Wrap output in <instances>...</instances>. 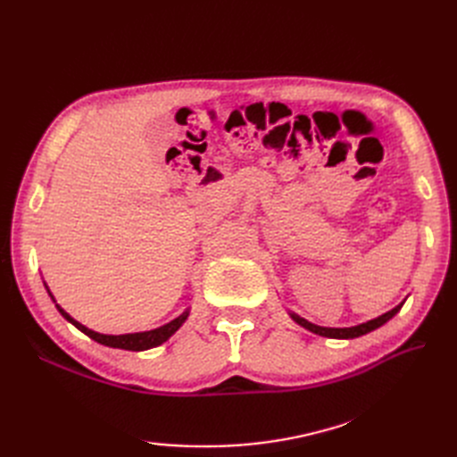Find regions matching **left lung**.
<instances>
[{
  "mask_svg": "<svg viewBox=\"0 0 457 457\" xmlns=\"http://www.w3.org/2000/svg\"><path fill=\"white\" fill-rule=\"evenodd\" d=\"M403 305H404V303H400V305H396L393 311L385 312V314H381V316H378V318H373V320H370V322H366V324L354 326V328H322V326H314V324L307 322L305 318H299L297 314H292V318H294V320H295L299 326L307 328L309 331H312V334H316V336L331 337V339H353V337H361V336L368 334V331L383 326L386 320H391V318H393L400 309H403Z\"/></svg>",
  "mask_w": 457,
  "mask_h": 457,
  "instance_id": "8db88e82",
  "label": "left lung"
}]
</instances>
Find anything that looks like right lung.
<instances>
[{
    "mask_svg": "<svg viewBox=\"0 0 457 457\" xmlns=\"http://www.w3.org/2000/svg\"><path fill=\"white\" fill-rule=\"evenodd\" d=\"M57 309H59V312L66 318L68 322L74 324L79 331H84V334L87 337H91L93 341L101 343V345H106V347L123 349V351H146V349H152V347H158V345H162L163 341H168L175 334V331L181 328V324L187 320V316H188V312H185V314H181L179 318H175V320H171L170 324H165V326L156 328V329H150V331H143V334L103 336V334H96V331H91L86 326H81L79 322H76L74 318L68 314V312H64L59 305H57Z\"/></svg>",
    "mask_w": 457,
    "mask_h": 457,
    "instance_id": "right-lung-1",
    "label": "right lung"
}]
</instances>
